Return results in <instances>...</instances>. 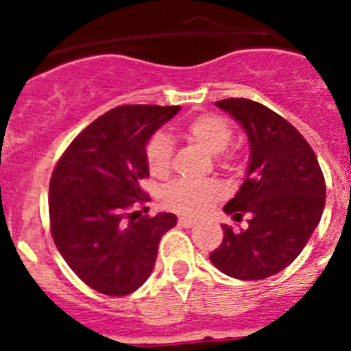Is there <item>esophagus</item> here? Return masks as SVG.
Listing matches in <instances>:
<instances>
[{"label": "esophagus", "mask_w": 351, "mask_h": 351, "mask_svg": "<svg viewBox=\"0 0 351 351\" xmlns=\"http://www.w3.org/2000/svg\"><path fill=\"white\" fill-rule=\"evenodd\" d=\"M178 224L182 226V228H193V226L197 224V221L192 217H178Z\"/></svg>", "instance_id": "1"}]
</instances>
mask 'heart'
Listing matches in <instances>:
<instances>
[{
    "mask_svg": "<svg viewBox=\"0 0 351 351\" xmlns=\"http://www.w3.org/2000/svg\"><path fill=\"white\" fill-rule=\"evenodd\" d=\"M185 134L190 141L197 143L208 153L219 154L231 144L232 130L231 122L217 113H202L186 122ZM146 165L149 173L156 178H165L171 169L173 143L166 134L156 132L147 139L144 147ZM224 165L234 162V156H222ZM224 197V186L215 180L207 182H190L178 180L171 183L162 193V204L166 208L183 215H202L214 202Z\"/></svg>",
    "mask_w": 351,
    "mask_h": 351,
    "instance_id": "heart-1",
    "label": "heart"
}]
</instances>
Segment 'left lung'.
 I'll return each mask as SVG.
<instances>
[{"mask_svg": "<svg viewBox=\"0 0 351 351\" xmlns=\"http://www.w3.org/2000/svg\"><path fill=\"white\" fill-rule=\"evenodd\" d=\"M234 117L250 139L247 175L224 205L234 221L250 215L247 229L222 226L210 261L239 280H263L289 267L319 224L326 185L313 147L284 117L247 98L215 101Z\"/></svg>", "mask_w": 351, "mask_h": 351, "instance_id": "1", "label": "left lung"}]
</instances>
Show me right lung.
<instances>
[{
    "label": "right lung",
    "instance_id": "right-lung-1",
    "mask_svg": "<svg viewBox=\"0 0 351 351\" xmlns=\"http://www.w3.org/2000/svg\"><path fill=\"white\" fill-rule=\"evenodd\" d=\"M180 107L122 105L81 130L61 156L49 185L51 232L71 270L110 297L129 295L149 278L162 234L176 215L139 217L149 195L147 139Z\"/></svg>",
    "mask_w": 351,
    "mask_h": 351
}]
</instances>
